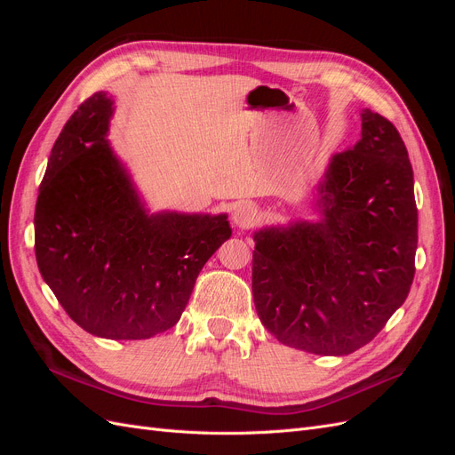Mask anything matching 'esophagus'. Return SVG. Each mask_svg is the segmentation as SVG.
Segmentation results:
<instances>
[{
  "mask_svg": "<svg viewBox=\"0 0 455 455\" xmlns=\"http://www.w3.org/2000/svg\"><path fill=\"white\" fill-rule=\"evenodd\" d=\"M231 218L233 222H235V226H239L241 229H251L258 220V211L251 203H239L235 209H233Z\"/></svg>",
  "mask_w": 455,
  "mask_h": 455,
  "instance_id": "obj_1",
  "label": "esophagus"
}]
</instances>
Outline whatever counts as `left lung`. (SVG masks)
<instances>
[{
	"label": "left lung",
	"instance_id": "obj_1",
	"mask_svg": "<svg viewBox=\"0 0 455 455\" xmlns=\"http://www.w3.org/2000/svg\"><path fill=\"white\" fill-rule=\"evenodd\" d=\"M319 191L323 222L254 235V306L284 346L349 355L404 304L416 273L414 171L393 123L364 109L363 139L332 157Z\"/></svg>",
	"mask_w": 455,
	"mask_h": 455
}]
</instances>
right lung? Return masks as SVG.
Instances as JSON below:
<instances>
[{
  "mask_svg": "<svg viewBox=\"0 0 455 455\" xmlns=\"http://www.w3.org/2000/svg\"><path fill=\"white\" fill-rule=\"evenodd\" d=\"M112 100L94 92L51 149L36 203V259L92 336L146 339L180 321L197 275L229 239L228 216H148L104 139Z\"/></svg>",
  "mask_w": 455,
  "mask_h": 455,
  "instance_id": "right-lung-1",
  "label": "right lung"
}]
</instances>
